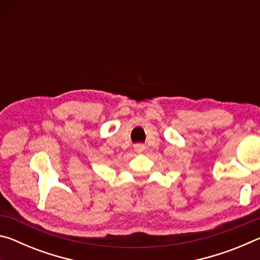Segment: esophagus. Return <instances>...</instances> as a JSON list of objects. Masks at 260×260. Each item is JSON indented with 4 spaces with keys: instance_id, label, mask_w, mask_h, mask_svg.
<instances>
[{
    "instance_id": "obj_1",
    "label": "esophagus",
    "mask_w": 260,
    "mask_h": 260,
    "mask_svg": "<svg viewBox=\"0 0 260 260\" xmlns=\"http://www.w3.org/2000/svg\"><path fill=\"white\" fill-rule=\"evenodd\" d=\"M134 150H135L136 152H142V151L144 150V146H143V144H140V143L135 144V146H134Z\"/></svg>"
}]
</instances>
